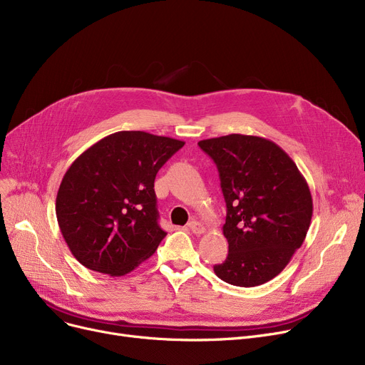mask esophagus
<instances>
[{"label": "esophagus", "mask_w": 365, "mask_h": 365, "mask_svg": "<svg viewBox=\"0 0 365 365\" xmlns=\"http://www.w3.org/2000/svg\"><path fill=\"white\" fill-rule=\"evenodd\" d=\"M188 227H190V230H192L195 235H202V233H205V225L200 222V221H196V220H193V221H190L188 222Z\"/></svg>", "instance_id": "obj_1"}]
</instances>
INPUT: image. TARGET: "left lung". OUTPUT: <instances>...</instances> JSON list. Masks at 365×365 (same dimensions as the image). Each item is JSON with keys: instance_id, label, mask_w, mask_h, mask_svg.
I'll use <instances>...</instances> for the list:
<instances>
[{"instance_id": "obj_1", "label": "left lung", "mask_w": 365, "mask_h": 365, "mask_svg": "<svg viewBox=\"0 0 365 365\" xmlns=\"http://www.w3.org/2000/svg\"><path fill=\"white\" fill-rule=\"evenodd\" d=\"M215 162L227 215L229 242L215 274L236 287H257L279 274L307 235L314 202L289 155L274 143L232 133L199 141Z\"/></svg>"}]
</instances>
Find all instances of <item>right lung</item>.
Masks as SVG:
<instances>
[{
    "instance_id": "add662e5",
    "label": "right lung",
    "mask_w": 365,
    "mask_h": 365,
    "mask_svg": "<svg viewBox=\"0 0 365 365\" xmlns=\"http://www.w3.org/2000/svg\"><path fill=\"white\" fill-rule=\"evenodd\" d=\"M182 141L121 130L93 144L73 162L56 196V217L69 251L91 270L123 276L158 250L154 180Z\"/></svg>"
}]
</instances>
